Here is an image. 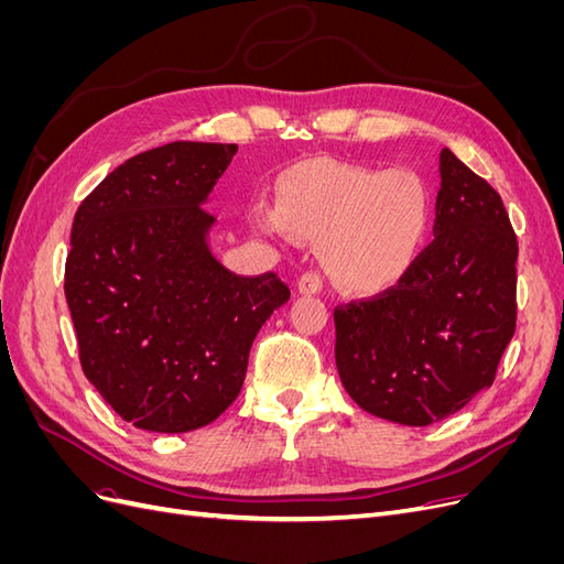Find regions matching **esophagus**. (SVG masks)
Instances as JSON below:
<instances>
[{"label": "esophagus", "mask_w": 564, "mask_h": 564, "mask_svg": "<svg viewBox=\"0 0 564 564\" xmlns=\"http://www.w3.org/2000/svg\"><path fill=\"white\" fill-rule=\"evenodd\" d=\"M322 292V275L319 272H303V275L299 278V294L303 296H313V294H319Z\"/></svg>", "instance_id": "esophagus-1"}]
</instances>
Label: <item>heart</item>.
Segmentation results:
<instances>
[{
  "label": "heart",
  "instance_id": "obj_1",
  "mask_svg": "<svg viewBox=\"0 0 564 564\" xmlns=\"http://www.w3.org/2000/svg\"><path fill=\"white\" fill-rule=\"evenodd\" d=\"M256 228L317 240L319 261L346 292L373 294L412 268L433 220V195L412 169H371L315 158L286 169L280 204L256 202Z\"/></svg>",
  "mask_w": 564,
  "mask_h": 564
}]
</instances>
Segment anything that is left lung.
<instances>
[{
  "mask_svg": "<svg viewBox=\"0 0 564 564\" xmlns=\"http://www.w3.org/2000/svg\"><path fill=\"white\" fill-rule=\"evenodd\" d=\"M435 240L395 286L336 305V367L365 412L431 425L489 388L518 317V237L501 195L440 152Z\"/></svg>",
  "mask_w": 564,
  "mask_h": 564,
  "instance_id": "obj_1",
  "label": "left lung"
}]
</instances>
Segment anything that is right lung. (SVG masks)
Segmentation results:
<instances>
[{
    "mask_svg": "<svg viewBox=\"0 0 564 564\" xmlns=\"http://www.w3.org/2000/svg\"><path fill=\"white\" fill-rule=\"evenodd\" d=\"M235 143L176 141L141 152L79 204L65 261V299L79 362L135 429L187 433L240 395L256 334L289 286L235 275L202 207Z\"/></svg>",
    "mask_w": 564,
    "mask_h": 564,
    "instance_id": "obj_1",
    "label": "right lung"
}]
</instances>
